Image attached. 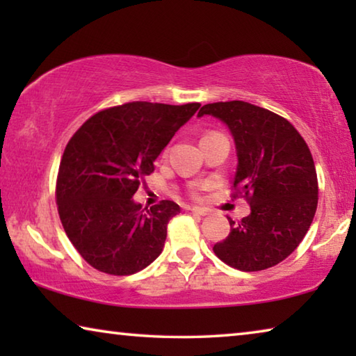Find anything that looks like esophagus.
<instances>
[{"label":"esophagus","mask_w":356,"mask_h":356,"mask_svg":"<svg viewBox=\"0 0 356 356\" xmlns=\"http://www.w3.org/2000/svg\"><path fill=\"white\" fill-rule=\"evenodd\" d=\"M186 210H190V212L196 213V215H201V216H206L209 213L207 209H202V207H188Z\"/></svg>","instance_id":"esophagus-1"}]
</instances>
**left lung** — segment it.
Returning <instances> with one entry per match:
<instances>
[{
    "instance_id": "obj_1",
    "label": "left lung",
    "mask_w": 356,
    "mask_h": 356,
    "mask_svg": "<svg viewBox=\"0 0 356 356\" xmlns=\"http://www.w3.org/2000/svg\"><path fill=\"white\" fill-rule=\"evenodd\" d=\"M231 131L237 152L234 188L248 197L251 213L232 221L213 246L222 262L242 272L273 267L306 236L317 209V174L308 144L284 118L248 102L204 105Z\"/></svg>"
}]
</instances>
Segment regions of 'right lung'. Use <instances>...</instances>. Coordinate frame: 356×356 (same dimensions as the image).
Returning <instances> with one entry per match:
<instances>
[{
	"mask_svg": "<svg viewBox=\"0 0 356 356\" xmlns=\"http://www.w3.org/2000/svg\"><path fill=\"white\" fill-rule=\"evenodd\" d=\"M200 106L131 102L94 114L70 138L58 172V212L72 245L94 268L131 275L163 251L166 226L180 207L161 201L144 212L134 195Z\"/></svg>",
	"mask_w": 356,
	"mask_h": 356,
	"instance_id": "1",
	"label": "right lung"
}]
</instances>
